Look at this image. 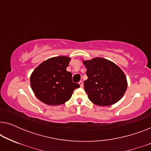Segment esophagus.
<instances>
[{"mask_svg": "<svg viewBox=\"0 0 151 151\" xmlns=\"http://www.w3.org/2000/svg\"><path fill=\"white\" fill-rule=\"evenodd\" d=\"M79 84L80 85V86H81V87H83V82L80 81L79 82Z\"/></svg>", "mask_w": 151, "mask_h": 151, "instance_id": "1", "label": "esophagus"}]
</instances>
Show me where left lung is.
Segmentation results:
<instances>
[{"instance_id":"obj_1","label":"left lung","mask_w":151,"mask_h":151,"mask_svg":"<svg viewBox=\"0 0 151 151\" xmlns=\"http://www.w3.org/2000/svg\"><path fill=\"white\" fill-rule=\"evenodd\" d=\"M88 79L84 82L88 98L96 105L108 106L122 98L127 88L124 73L114 63L103 58L82 60Z\"/></svg>"}]
</instances>
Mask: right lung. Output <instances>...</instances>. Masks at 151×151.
<instances>
[{
  "mask_svg": "<svg viewBox=\"0 0 151 151\" xmlns=\"http://www.w3.org/2000/svg\"><path fill=\"white\" fill-rule=\"evenodd\" d=\"M71 58L57 56L40 64L30 76L31 87L35 96L51 106L63 104L71 98L80 85L72 82V73L67 71Z\"/></svg>",
  "mask_w": 151,
  "mask_h": 151,
  "instance_id": "add662e5",
  "label": "right lung"
}]
</instances>
